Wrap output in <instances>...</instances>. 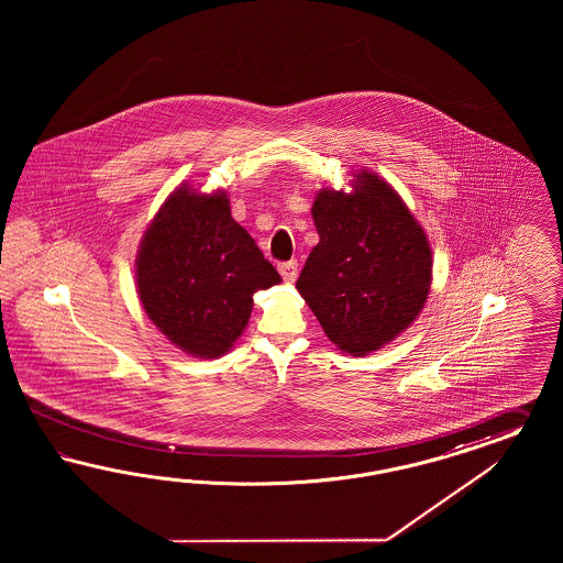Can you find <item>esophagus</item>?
Returning <instances> with one entry per match:
<instances>
[{
  "instance_id": "1",
  "label": "esophagus",
  "mask_w": 563,
  "mask_h": 563,
  "mask_svg": "<svg viewBox=\"0 0 563 563\" xmlns=\"http://www.w3.org/2000/svg\"><path fill=\"white\" fill-rule=\"evenodd\" d=\"M278 273L283 274V278L287 283H295L297 280V260H289V262L278 264Z\"/></svg>"
}]
</instances>
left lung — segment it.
<instances>
[{
	"label": "left lung",
	"mask_w": 563,
	"mask_h": 563,
	"mask_svg": "<svg viewBox=\"0 0 563 563\" xmlns=\"http://www.w3.org/2000/svg\"><path fill=\"white\" fill-rule=\"evenodd\" d=\"M311 217L320 243L297 290L342 353L369 355L426 306L433 266L426 231L393 186L367 169L351 194L322 189Z\"/></svg>",
	"instance_id": "obj_1"
}]
</instances>
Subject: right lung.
Segmentation results:
<instances>
[{
    "label": "right lung",
    "mask_w": 563,
    "mask_h": 563,
    "mask_svg": "<svg viewBox=\"0 0 563 563\" xmlns=\"http://www.w3.org/2000/svg\"><path fill=\"white\" fill-rule=\"evenodd\" d=\"M280 283L252 235L233 221L224 191L181 184L158 208L136 257L146 316L175 346L224 355L250 322L254 292Z\"/></svg>",
    "instance_id": "obj_1"
}]
</instances>
